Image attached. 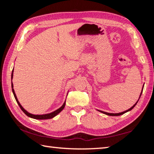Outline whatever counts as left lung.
<instances>
[{
    "label": "left lung",
    "mask_w": 154,
    "mask_h": 154,
    "mask_svg": "<svg viewBox=\"0 0 154 154\" xmlns=\"http://www.w3.org/2000/svg\"><path fill=\"white\" fill-rule=\"evenodd\" d=\"M142 92H143V90H142ZM142 92H141V93H140V95H141ZM137 102L136 103H135L134 105L133 106H132V107L130 108V109H128V110L125 111L121 112V113H106V112H105V111H100L101 113H104V114H106V115H107V116H121V115L124 114V113H126V112H128V111H130V110H132V109L134 107V106L137 105Z\"/></svg>",
    "instance_id": "8db88e82"
}]
</instances>
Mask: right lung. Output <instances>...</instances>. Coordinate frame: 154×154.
I'll return each mask as SVG.
<instances>
[{"label":"right lung","instance_id":"right-lung-1","mask_svg":"<svg viewBox=\"0 0 154 154\" xmlns=\"http://www.w3.org/2000/svg\"><path fill=\"white\" fill-rule=\"evenodd\" d=\"M13 72H14V70H13L12 71V74H11V79L13 78ZM11 87H12V91H13V93H14V97L15 98V100H16L17 103L18 104V105L20 106V109H22V111L24 112V113L27 116L30 117V118H32L34 119H51V118H53L54 117H55L56 116H57L60 112H61L62 111V109L64 108L65 106V103L66 102H64V103L62 105V106H61L60 108H59L58 109H57L56 111L52 112V113H48V114H45V115H33V114H31L30 113H28V111H26L25 110V109L22 107V105H20V103H19V101H18L17 98V96L15 95V93L14 92V85H13V83H11Z\"/></svg>","mask_w":154,"mask_h":154}]
</instances>
